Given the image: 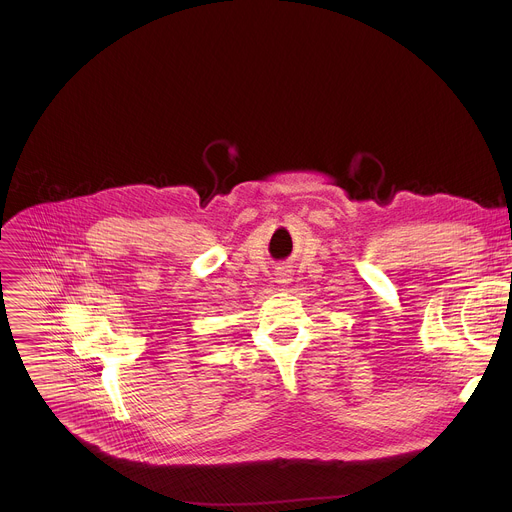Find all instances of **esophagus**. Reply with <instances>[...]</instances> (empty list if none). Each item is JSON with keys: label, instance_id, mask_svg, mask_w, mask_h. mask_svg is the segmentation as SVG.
<instances>
[{"label": "esophagus", "instance_id": "obj_1", "mask_svg": "<svg viewBox=\"0 0 512 512\" xmlns=\"http://www.w3.org/2000/svg\"><path fill=\"white\" fill-rule=\"evenodd\" d=\"M277 275H279V277H277V279H279V283H285V281H287V277H289V275H287V273H285V271H283V273H281V271H279V273H277Z\"/></svg>", "mask_w": 512, "mask_h": 512}]
</instances>
